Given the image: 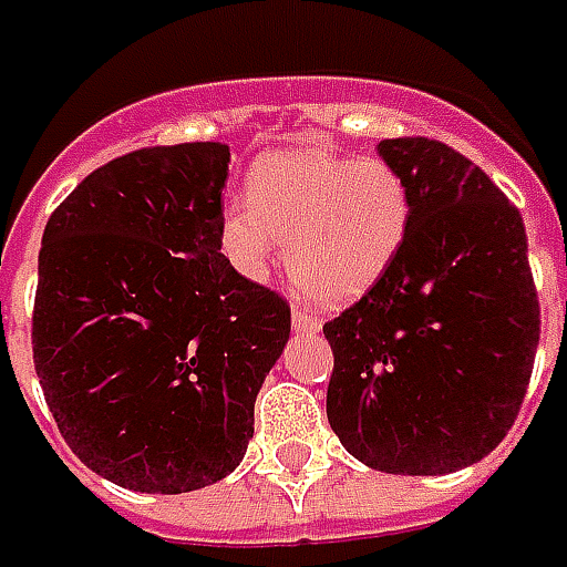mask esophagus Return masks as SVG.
<instances>
[{"instance_id": "esophagus-1", "label": "esophagus", "mask_w": 567, "mask_h": 567, "mask_svg": "<svg viewBox=\"0 0 567 567\" xmlns=\"http://www.w3.org/2000/svg\"><path fill=\"white\" fill-rule=\"evenodd\" d=\"M293 331L296 334H316L321 331V321L318 316H309L302 306H293Z\"/></svg>"}]
</instances>
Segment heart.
<instances>
[{"label":"heart","instance_id":"1","mask_svg":"<svg viewBox=\"0 0 567 567\" xmlns=\"http://www.w3.org/2000/svg\"><path fill=\"white\" fill-rule=\"evenodd\" d=\"M413 220L401 169L321 144L274 151L251 166L246 205H229L220 239L246 277L271 271L287 239V274L321 306L369 293L398 261Z\"/></svg>","mask_w":567,"mask_h":567}]
</instances>
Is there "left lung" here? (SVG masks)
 Masks as SVG:
<instances>
[{"instance_id":"1","label":"left lung","mask_w":567,"mask_h":567,"mask_svg":"<svg viewBox=\"0 0 567 567\" xmlns=\"http://www.w3.org/2000/svg\"><path fill=\"white\" fill-rule=\"evenodd\" d=\"M413 195L398 261L324 324L328 423L365 467L442 476L483 461L524 403L539 299L520 210L432 138H384Z\"/></svg>"}]
</instances>
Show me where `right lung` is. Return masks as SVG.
Returning <instances> with one entry per match:
<instances>
[{
	"instance_id": "add662e5",
	"label": "right lung",
	"mask_w": 567,
	"mask_h": 567,
	"mask_svg": "<svg viewBox=\"0 0 567 567\" xmlns=\"http://www.w3.org/2000/svg\"><path fill=\"white\" fill-rule=\"evenodd\" d=\"M229 147H142L84 176L43 229L33 369L62 439L122 489L239 467L290 306L220 251Z\"/></svg>"
}]
</instances>
